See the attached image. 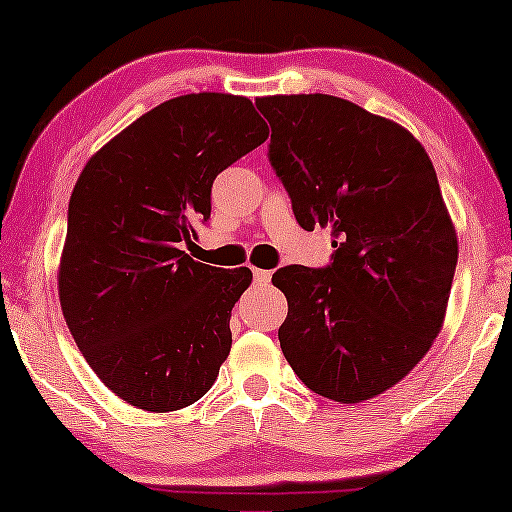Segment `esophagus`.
Here are the masks:
<instances>
[{"mask_svg":"<svg viewBox=\"0 0 512 512\" xmlns=\"http://www.w3.org/2000/svg\"><path fill=\"white\" fill-rule=\"evenodd\" d=\"M272 279V272L270 270H258L254 268V282L256 284H268Z\"/></svg>","mask_w":512,"mask_h":512,"instance_id":"1","label":"esophagus"}]
</instances>
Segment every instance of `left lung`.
I'll list each match as a JSON object with an SVG mask.
<instances>
[{"instance_id":"left-lung-1","label":"left lung","mask_w":512,"mask_h":512,"mask_svg":"<svg viewBox=\"0 0 512 512\" xmlns=\"http://www.w3.org/2000/svg\"><path fill=\"white\" fill-rule=\"evenodd\" d=\"M268 158L305 230L331 226L326 268L272 275L289 314L279 345L307 389L368 401L401 382L445 319L457 233L424 146L333 95L258 97Z\"/></svg>"}]
</instances>
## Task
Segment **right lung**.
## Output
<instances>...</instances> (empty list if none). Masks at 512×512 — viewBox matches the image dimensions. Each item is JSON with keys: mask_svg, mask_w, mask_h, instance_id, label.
Masks as SVG:
<instances>
[{"mask_svg": "<svg viewBox=\"0 0 512 512\" xmlns=\"http://www.w3.org/2000/svg\"><path fill=\"white\" fill-rule=\"evenodd\" d=\"M268 139L247 97L181 95L146 111L83 167L60 258L62 314L95 375L149 412L207 394L228 359L249 268L193 261L212 184Z\"/></svg>", "mask_w": 512, "mask_h": 512, "instance_id": "1", "label": "right lung"}]
</instances>
